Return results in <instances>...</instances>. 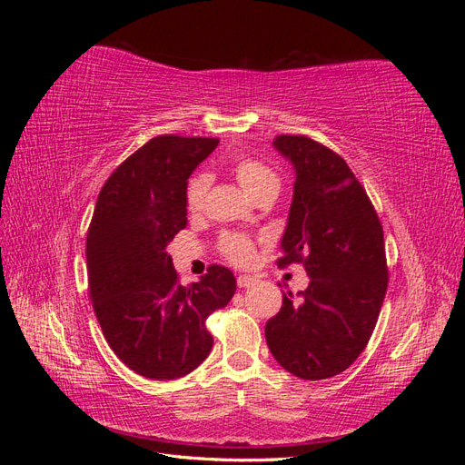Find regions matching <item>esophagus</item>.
<instances>
[{
	"mask_svg": "<svg viewBox=\"0 0 465 465\" xmlns=\"http://www.w3.org/2000/svg\"><path fill=\"white\" fill-rule=\"evenodd\" d=\"M256 281H258V279H256V277H252V275H238L236 283H238V287L246 289V287H250V285H254Z\"/></svg>",
	"mask_w": 465,
	"mask_h": 465,
	"instance_id": "obj_1",
	"label": "esophagus"
}]
</instances>
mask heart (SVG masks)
Listing matches in <instances>:
<instances>
[{
  "label": "heart",
  "mask_w": 465,
  "mask_h": 465,
  "mask_svg": "<svg viewBox=\"0 0 465 465\" xmlns=\"http://www.w3.org/2000/svg\"><path fill=\"white\" fill-rule=\"evenodd\" d=\"M236 180L241 186L252 195V198H260L262 193H277L281 180L272 166H267L256 159H241L234 164ZM211 186L209 174H198L190 180L186 190V205L192 213H200L207 200V192ZM221 252L224 258L231 260L236 265H248L254 260L256 248L254 241L246 234L227 232L221 238Z\"/></svg>",
  "instance_id": "1"
}]
</instances>
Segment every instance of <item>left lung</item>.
<instances>
[{
	"label": "left lung",
	"mask_w": 465,
	"mask_h": 465,
	"mask_svg": "<svg viewBox=\"0 0 465 465\" xmlns=\"http://www.w3.org/2000/svg\"><path fill=\"white\" fill-rule=\"evenodd\" d=\"M273 147L294 168L281 258L304 265L311 283L265 323L275 361L302 380L343 372L367 347L388 289L384 232L361 182L340 154L304 135Z\"/></svg>",
	"instance_id": "8db88e82"
}]
</instances>
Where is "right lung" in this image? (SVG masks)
Returning a JSON list of instances; mask_svg holds the SVG:
<instances>
[{
  "label": "right lung",
  "mask_w": 465,
  "mask_h": 465,
  "mask_svg": "<svg viewBox=\"0 0 465 465\" xmlns=\"http://www.w3.org/2000/svg\"><path fill=\"white\" fill-rule=\"evenodd\" d=\"M219 139L159 135L106 180L87 232L89 294L118 359L151 380L186 376L207 359L205 320L227 306L236 279L223 265L188 287L166 246L188 224V178Z\"/></svg>",
  "instance_id": "1"
}]
</instances>
